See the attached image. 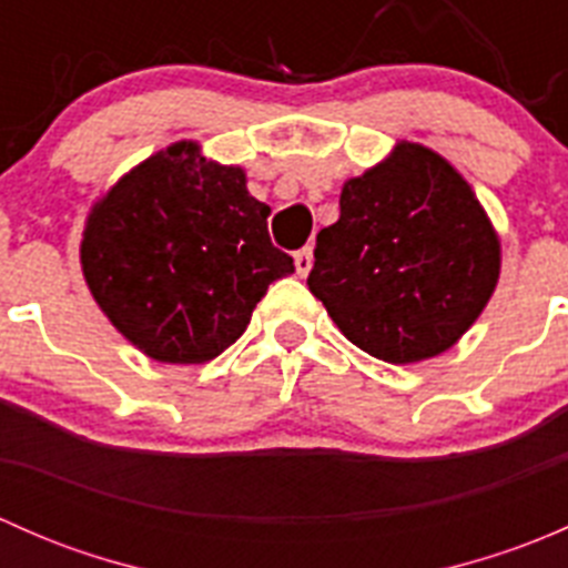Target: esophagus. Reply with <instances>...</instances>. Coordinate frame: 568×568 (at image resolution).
I'll return each mask as SVG.
<instances>
[{
	"label": "esophagus",
	"mask_w": 568,
	"mask_h": 568,
	"mask_svg": "<svg viewBox=\"0 0 568 568\" xmlns=\"http://www.w3.org/2000/svg\"><path fill=\"white\" fill-rule=\"evenodd\" d=\"M294 266H296V274H300V277H307V274H311V268H313V250L305 247V250L296 252Z\"/></svg>",
	"instance_id": "1"
}]
</instances>
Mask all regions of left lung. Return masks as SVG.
Wrapping results in <instances>:
<instances>
[{
  "instance_id": "8db88e82",
  "label": "left lung",
  "mask_w": 568,
  "mask_h": 568,
  "mask_svg": "<svg viewBox=\"0 0 568 568\" xmlns=\"http://www.w3.org/2000/svg\"><path fill=\"white\" fill-rule=\"evenodd\" d=\"M497 277L500 239L473 186L432 148L400 140L343 183L307 285L354 346L406 365L448 352Z\"/></svg>"
}]
</instances>
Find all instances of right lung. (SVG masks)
I'll return each instance as SVG.
<instances>
[{"label":"right lung","mask_w":568,"mask_h":568,"mask_svg":"<svg viewBox=\"0 0 568 568\" xmlns=\"http://www.w3.org/2000/svg\"><path fill=\"white\" fill-rule=\"evenodd\" d=\"M268 211L242 168L175 142L90 209L79 250L90 294L151 359L209 363L244 335L268 285L294 272L268 239Z\"/></svg>","instance_id":"add662e5"}]
</instances>
